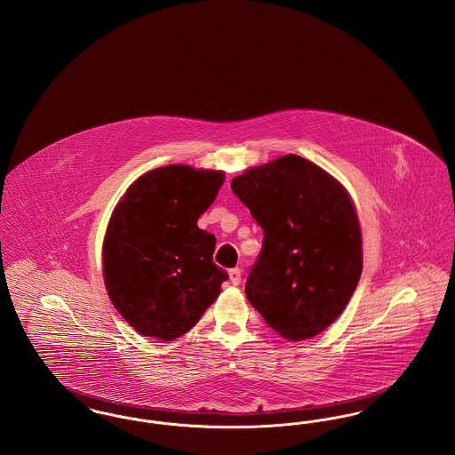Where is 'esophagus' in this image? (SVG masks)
I'll return each mask as SVG.
<instances>
[{
    "label": "esophagus",
    "instance_id": "obj_1",
    "mask_svg": "<svg viewBox=\"0 0 455 455\" xmlns=\"http://www.w3.org/2000/svg\"><path fill=\"white\" fill-rule=\"evenodd\" d=\"M228 276H230V282H232V284H235V286H238L240 282H242V271H240L238 267L230 269V271H228Z\"/></svg>",
    "mask_w": 455,
    "mask_h": 455
}]
</instances>
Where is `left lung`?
I'll use <instances>...</instances> for the list:
<instances>
[{"mask_svg":"<svg viewBox=\"0 0 455 455\" xmlns=\"http://www.w3.org/2000/svg\"><path fill=\"white\" fill-rule=\"evenodd\" d=\"M232 191L264 232L247 300L283 338L317 336L341 315L362 276V232L347 189L286 155L235 177Z\"/></svg>","mask_w":455,"mask_h":455,"instance_id":"obj_1","label":"left lung"}]
</instances>
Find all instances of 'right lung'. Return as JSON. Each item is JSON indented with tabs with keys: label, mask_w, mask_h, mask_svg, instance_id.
Segmentation results:
<instances>
[{
	"label": "right lung",
	"mask_w": 455,
	"mask_h": 455,
	"mask_svg": "<svg viewBox=\"0 0 455 455\" xmlns=\"http://www.w3.org/2000/svg\"><path fill=\"white\" fill-rule=\"evenodd\" d=\"M223 172L160 167L136 179L108 220L104 282L117 312L143 336L172 341L193 329L228 280L217 238L197 227Z\"/></svg>",
	"instance_id": "obj_1"
}]
</instances>
